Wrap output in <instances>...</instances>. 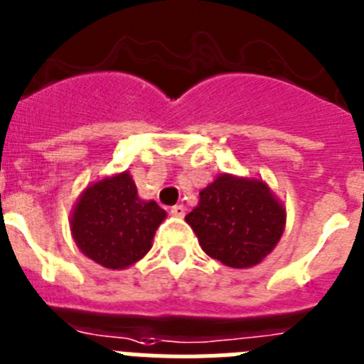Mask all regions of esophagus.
I'll use <instances>...</instances> for the list:
<instances>
[{
    "mask_svg": "<svg viewBox=\"0 0 364 364\" xmlns=\"http://www.w3.org/2000/svg\"><path fill=\"white\" fill-rule=\"evenodd\" d=\"M185 210L186 208L183 205H174L170 208V214L176 215V218H183V215H185Z\"/></svg>",
    "mask_w": 364,
    "mask_h": 364,
    "instance_id": "obj_1",
    "label": "esophagus"
}]
</instances>
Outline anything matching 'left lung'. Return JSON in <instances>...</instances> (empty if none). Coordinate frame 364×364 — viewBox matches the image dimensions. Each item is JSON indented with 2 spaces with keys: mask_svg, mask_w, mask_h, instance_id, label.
Listing matches in <instances>:
<instances>
[{
  "mask_svg": "<svg viewBox=\"0 0 364 364\" xmlns=\"http://www.w3.org/2000/svg\"><path fill=\"white\" fill-rule=\"evenodd\" d=\"M284 218L283 205L263 181L223 174L199 192V205L185 219L212 259L248 268L279 243Z\"/></svg>",
  "mask_w": 364,
  "mask_h": 364,
  "instance_id": "obj_1",
  "label": "left lung"
}]
</instances>
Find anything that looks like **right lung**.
I'll list each match as a JSON object with an SVG mask.
<instances>
[{"instance_id": "1", "label": "right lung", "mask_w": 364, "mask_h": 364, "mask_svg": "<svg viewBox=\"0 0 364 364\" xmlns=\"http://www.w3.org/2000/svg\"><path fill=\"white\" fill-rule=\"evenodd\" d=\"M166 212L156 201L137 198L129 172L88 186L74 206L72 235L87 257L105 268H127L152 247Z\"/></svg>"}]
</instances>
